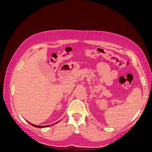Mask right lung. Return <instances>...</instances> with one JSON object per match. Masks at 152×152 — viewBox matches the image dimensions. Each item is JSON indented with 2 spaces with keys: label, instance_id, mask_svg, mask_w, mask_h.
I'll list each match as a JSON object with an SVG mask.
<instances>
[{
  "label": "right lung",
  "instance_id": "obj_1",
  "mask_svg": "<svg viewBox=\"0 0 152 152\" xmlns=\"http://www.w3.org/2000/svg\"><path fill=\"white\" fill-rule=\"evenodd\" d=\"M57 123V122H56ZM29 124H30V125H31V126H34V127H49L50 126H51V125H49V126H37V125H34V124H31V123H30L29 122ZM56 124V123H55ZM54 124H53V125H54Z\"/></svg>",
  "mask_w": 152,
  "mask_h": 152
}]
</instances>
